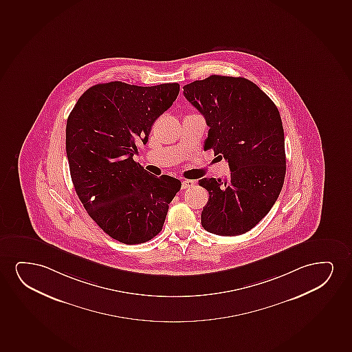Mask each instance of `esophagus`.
<instances>
[{"label":"esophagus","mask_w":352,"mask_h":352,"mask_svg":"<svg viewBox=\"0 0 352 352\" xmlns=\"http://www.w3.org/2000/svg\"><path fill=\"white\" fill-rule=\"evenodd\" d=\"M193 185H195L193 180H184L182 183V190H186V188H191Z\"/></svg>","instance_id":"esophagus-1"}]
</instances>
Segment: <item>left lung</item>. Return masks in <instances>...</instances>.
Listing matches in <instances>:
<instances>
[{"mask_svg": "<svg viewBox=\"0 0 352 352\" xmlns=\"http://www.w3.org/2000/svg\"><path fill=\"white\" fill-rule=\"evenodd\" d=\"M209 126L204 149L228 161L226 180L203 178L209 192L203 228L222 236L251 230L277 201L285 177L284 130L274 101L243 78L211 75L184 86Z\"/></svg>", "mask_w": 352, "mask_h": 352, "instance_id": "1", "label": "left lung"}]
</instances>
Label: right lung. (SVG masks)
I'll use <instances>...</instances> for the list:
<instances>
[{
    "label": "right lung",
    "mask_w": 352,
    "mask_h": 352,
    "mask_svg": "<svg viewBox=\"0 0 352 352\" xmlns=\"http://www.w3.org/2000/svg\"><path fill=\"white\" fill-rule=\"evenodd\" d=\"M179 89V83H99L69 114L65 149L74 188L93 221L117 241L138 245L155 238L182 188L178 179L157 178L133 161L138 143L146 144Z\"/></svg>",
    "instance_id": "right-lung-1"
}]
</instances>
